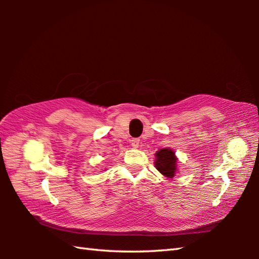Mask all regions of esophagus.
<instances>
[{
	"instance_id": "obj_1",
	"label": "esophagus",
	"mask_w": 259,
	"mask_h": 259,
	"mask_svg": "<svg viewBox=\"0 0 259 259\" xmlns=\"http://www.w3.org/2000/svg\"><path fill=\"white\" fill-rule=\"evenodd\" d=\"M131 146L137 148L139 146V139L138 138H134L133 140H131Z\"/></svg>"
}]
</instances>
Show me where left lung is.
Masks as SVG:
<instances>
[{"label": "left lung", "mask_w": 259, "mask_h": 259, "mask_svg": "<svg viewBox=\"0 0 259 259\" xmlns=\"http://www.w3.org/2000/svg\"><path fill=\"white\" fill-rule=\"evenodd\" d=\"M156 161L155 166L159 171L163 175V176L171 178L175 176L176 172V157H175V153L169 150V148H163L159 152L155 153Z\"/></svg>", "instance_id": "left-lung-1"}]
</instances>
